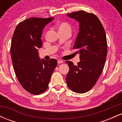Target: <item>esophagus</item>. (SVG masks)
<instances>
[{
	"instance_id": "obj_1",
	"label": "esophagus",
	"mask_w": 122,
	"mask_h": 122,
	"mask_svg": "<svg viewBox=\"0 0 122 122\" xmlns=\"http://www.w3.org/2000/svg\"><path fill=\"white\" fill-rule=\"evenodd\" d=\"M57 62H58V64H62V63H63L64 62H63V61H62V60H58V61H57Z\"/></svg>"
}]
</instances>
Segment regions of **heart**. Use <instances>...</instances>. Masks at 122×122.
<instances>
[{
	"label": "heart",
	"instance_id": "b5f03b06",
	"mask_svg": "<svg viewBox=\"0 0 122 122\" xmlns=\"http://www.w3.org/2000/svg\"><path fill=\"white\" fill-rule=\"evenodd\" d=\"M57 28L58 29V32L60 31H70L71 32V26L68 23L65 22H62L57 24Z\"/></svg>",
	"mask_w": 122,
	"mask_h": 122
}]
</instances>
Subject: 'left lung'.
<instances>
[{
    "label": "left lung",
    "mask_w": 122,
    "mask_h": 122,
    "mask_svg": "<svg viewBox=\"0 0 122 122\" xmlns=\"http://www.w3.org/2000/svg\"><path fill=\"white\" fill-rule=\"evenodd\" d=\"M79 22V32L73 49L80 54V61L75 65L66 61L69 68L66 77L67 85L78 93L88 92L101 75L107 54L106 33L97 16L84 11L67 14Z\"/></svg>",
    "instance_id": "obj_1"
}]
</instances>
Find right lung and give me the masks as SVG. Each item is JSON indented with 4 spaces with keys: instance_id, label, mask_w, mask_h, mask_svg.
<instances>
[{
    "instance_id": "right-lung-1",
    "label": "right lung",
    "mask_w": 122,
    "mask_h": 122,
    "mask_svg": "<svg viewBox=\"0 0 122 122\" xmlns=\"http://www.w3.org/2000/svg\"><path fill=\"white\" fill-rule=\"evenodd\" d=\"M54 18H30L15 28L11 45V56L15 75L21 85L33 95H40L48 88L50 78L57 66L52 58L41 60L38 48L42 46V30Z\"/></svg>"
}]
</instances>
